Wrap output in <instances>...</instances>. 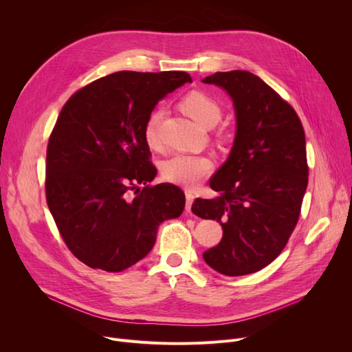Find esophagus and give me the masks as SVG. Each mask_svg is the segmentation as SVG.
<instances>
[{
	"instance_id": "1",
	"label": "esophagus",
	"mask_w": 352,
	"mask_h": 352,
	"mask_svg": "<svg viewBox=\"0 0 352 352\" xmlns=\"http://www.w3.org/2000/svg\"><path fill=\"white\" fill-rule=\"evenodd\" d=\"M186 198H187V202H186V211H191V206H192V202H194V194L191 192V191H186Z\"/></svg>"
}]
</instances>
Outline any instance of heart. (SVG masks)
<instances>
[{
    "mask_svg": "<svg viewBox=\"0 0 352 352\" xmlns=\"http://www.w3.org/2000/svg\"><path fill=\"white\" fill-rule=\"evenodd\" d=\"M181 109L188 117H191L199 125L210 128L214 126L221 116L223 109L221 105L211 98L206 92L192 91L184 97L179 102ZM164 116L162 108H155L150 117L146 118L144 126V137L148 145L157 146L160 142L158 131L160 124ZM212 168V162L204 155H190V154H174L162 162L161 173L164 179L178 184V186L192 188L197 184L204 179Z\"/></svg>",
    "mask_w": 352,
    "mask_h": 352,
    "instance_id": "1",
    "label": "heart"
}]
</instances>
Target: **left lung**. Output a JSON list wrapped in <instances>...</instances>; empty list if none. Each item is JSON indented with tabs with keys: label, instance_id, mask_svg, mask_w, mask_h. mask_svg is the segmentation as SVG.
Listing matches in <instances>:
<instances>
[{
	"label": "left lung",
	"instance_id": "obj_1",
	"mask_svg": "<svg viewBox=\"0 0 352 352\" xmlns=\"http://www.w3.org/2000/svg\"><path fill=\"white\" fill-rule=\"evenodd\" d=\"M202 82L228 92L236 133L228 160L210 179L219 197L197 198L191 211L223 227L204 261L219 274L247 275L281 254L298 223L308 186L304 128L278 92L248 71L215 72Z\"/></svg>",
	"mask_w": 352,
	"mask_h": 352
}]
</instances>
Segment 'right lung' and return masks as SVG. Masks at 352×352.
<instances>
[{
    "label": "right lung",
    "mask_w": 352,
    "mask_h": 352,
    "mask_svg": "<svg viewBox=\"0 0 352 352\" xmlns=\"http://www.w3.org/2000/svg\"><path fill=\"white\" fill-rule=\"evenodd\" d=\"M186 82L184 71H120L63 107L47 146L45 195L64 243L85 265L129 268L153 250L160 224L182 214L181 188L148 186L157 168L144 126L158 101Z\"/></svg>",
    "instance_id": "add662e5"
}]
</instances>
